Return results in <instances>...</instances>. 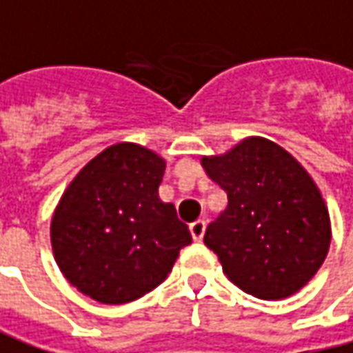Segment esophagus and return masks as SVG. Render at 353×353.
<instances>
[{
	"label": "esophagus",
	"instance_id": "esophagus-1",
	"mask_svg": "<svg viewBox=\"0 0 353 353\" xmlns=\"http://www.w3.org/2000/svg\"><path fill=\"white\" fill-rule=\"evenodd\" d=\"M205 221H195L193 225L189 226V232H191V236H193V240H203V236H205Z\"/></svg>",
	"mask_w": 353,
	"mask_h": 353
}]
</instances>
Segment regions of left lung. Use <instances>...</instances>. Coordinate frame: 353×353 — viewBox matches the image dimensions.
<instances>
[{"label":"left lung","mask_w":353,"mask_h":353,"mask_svg":"<svg viewBox=\"0 0 353 353\" xmlns=\"http://www.w3.org/2000/svg\"><path fill=\"white\" fill-rule=\"evenodd\" d=\"M203 168L228 195L205 232L228 279L263 301L293 295L319 272L330 246V219L314 181L265 139L203 158Z\"/></svg>","instance_id":"8db88e82"}]
</instances>
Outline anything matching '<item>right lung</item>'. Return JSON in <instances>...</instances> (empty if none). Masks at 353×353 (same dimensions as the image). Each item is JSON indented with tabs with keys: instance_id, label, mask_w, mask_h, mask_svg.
<instances>
[{
	"instance_id": "right-lung-1",
	"label": "right lung",
	"mask_w": 353,
	"mask_h": 353,
	"mask_svg": "<svg viewBox=\"0 0 353 353\" xmlns=\"http://www.w3.org/2000/svg\"><path fill=\"white\" fill-rule=\"evenodd\" d=\"M165 164L152 150L105 148L68 185L50 226L54 260L88 297L121 305L164 281L191 244L172 203L158 199Z\"/></svg>"
}]
</instances>
